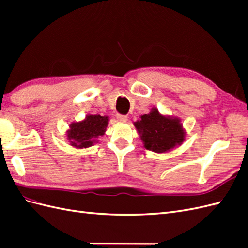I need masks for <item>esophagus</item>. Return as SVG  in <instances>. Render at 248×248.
<instances>
[{
    "instance_id": "34e87169",
    "label": "esophagus",
    "mask_w": 248,
    "mask_h": 248,
    "mask_svg": "<svg viewBox=\"0 0 248 248\" xmlns=\"http://www.w3.org/2000/svg\"><path fill=\"white\" fill-rule=\"evenodd\" d=\"M116 117H117V120L120 121V122H126V121H127V117H126L125 114H120V113H118Z\"/></svg>"
}]
</instances>
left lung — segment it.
I'll return each instance as SVG.
<instances>
[{"label": "left lung", "mask_w": 248, "mask_h": 248, "mask_svg": "<svg viewBox=\"0 0 248 248\" xmlns=\"http://www.w3.org/2000/svg\"><path fill=\"white\" fill-rule=\"evenodd\" d=\"M135 126L141 134L145 148L155 153L168 152L184 141L185 132L180 120L162 116L155 108L141 116Z\"/></svg>", "instance_id": "obj_1"}]
</instances>
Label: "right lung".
Wrapping results in <instances>:
<instances>
[{
	"label": "right lung",
	"instance_id": "add662e5",
	"mask_svg": "<svg viewBox=\"0 0 248 248\" xmlns=\"http://www.w3.org/2000/svg\"><path fill=\"white\" fill-rule=\"evenodd\" d=\"M108 125V118L100 114H89L82 122L72 123L67 132L68 140L77 148L92 146L94 138L103 136Z\"/></svg>",
	"mask_w": 248,
	"mask_h": 248
}]
</instances>
